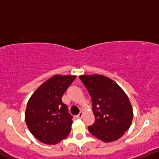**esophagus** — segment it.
Segmentation results:
<instances>
[{"instance_id": "obj_1", "label": "esophagus", "mask_w": 159, "mask_h": 159, "mask_svg": "<svg viewBox=\"0 0 159 159\" xmlns=\"http://www.w3.org/2000/svg\"><path fill=\"white\" fill-rule=\"evenodd\" d=\"M82 116H83V112H81L80 113H78V115L75 116V117H76L77 119H81V118H82Z\"/></svg>"}]
</instances>
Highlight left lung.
Listing matches in <instances>:
<instances>
[{
    "label": "left lung",
    "instance_id": "left-lung-1",
    "mask_svg": "<svg viewBox=\"0 0 159 159\" xmlns=\"http://www.w3.org/2000/svg\"><path fill=\"white\" fill-rule=\"evenodd\" d=\"M92 102L95 123L88 127L104 142L118 140L130 127L133 109L128 97L115 81L100 75H81Z\"/></svg>",
    "mask_w": 159,
    "mask_h": 159
}]
</instances>
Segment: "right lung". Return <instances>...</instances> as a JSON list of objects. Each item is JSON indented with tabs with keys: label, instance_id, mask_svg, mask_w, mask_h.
<instances>
[{
	"label": "right lung",
	"instance_id": "1",
	"mask_svg": "<svg viewBox=\"0 0 159 159\" xmlns=\"http://www.w3.org/2000/svg\"><path fill=\"white\" fill-rule=\"evenodd\" d=\"M75 78L73 75H54L29 98L25 116L26 124L42 143L56 144L70 134L73 116L62 102V96Z\"/></svg>",
	"mask_w": 159,
	"mask_h": 159
}]
</instances>
